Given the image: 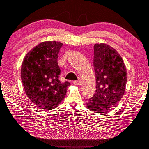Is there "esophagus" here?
Listing matches in <instances>:
<instances>
[{
    "label": "esophagus",
    "mask_w": 149,
    "mask_h": 149,
    "mask_svg": "<svg viewBox=\"0 0 149 149\" xmlns=\"http://www.w3.org/2000/svg\"><path fill=\"white\" fill-rule=\"evenodd\" d=\"M73 83H74V85H77V86H78V85H82V81H80V80H75V81L73 82Z\"/></svg>",
    "instance_id": "34e87169"
}]
</instances>
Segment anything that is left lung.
Segmentation results:
<instances>
[{"instance_id": "8db88e82", "label": "left lung", "mask_w": 149, "mask_h": 149, "mask_svg": "<svg viewBox=\"0 0 149 149\" xmlns=\"http://www.w3.org/2000/svg\"><path fill=\"white\" fill-rule=\"evenodd\" d=\"M96 92L86 106L97 113H106L121 100L127 81L126 67L115 49L106 43L94 46Z\"/></svg>"}]
</instances>
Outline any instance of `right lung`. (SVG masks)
I'll list each match as a JSON object with an SVG mask.
<instances>
[{
	"mask_svg": "<svg viewBox=\"0 0 149 149\" xmlns=\"http://www.w3.org/2000/svg\"><path fill=\"white\" fill-rule=\"evenodd\" d=\"M63 45L56 41H43L24 58L21 79L27 96L38 108L50 110L65 98L69 82H61L58 53Z\"/></svg>",
	"mask_w": 149,
	"mask_h": 149,
	"instance_id": "add662e5",
	"label": "right lung"
}]
</instances>
